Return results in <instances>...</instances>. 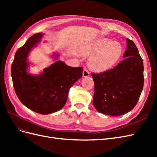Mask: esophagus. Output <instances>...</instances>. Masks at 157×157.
<instances>
[{"mask_svg":"<svg viewBox=\"0 0 157 157\" xmlns=\"http://www.w3.org/2000/svg\"><path fill=\"white\" fill-rule=\"evenodd\" d=\"M82 75L84 77H88V76L90 75V73L89 71H88V69H84L83 71H82Z\"/></svg>","mask_w":157,"mask_h":157,"instance_id":"obj_1","label":"esophagus"}]
</instances>
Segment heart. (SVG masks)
<instances>
[{"instance_id":"1","label":"heart","mask_w":157,"mask_h":157,"mask_svg":"<svg viewBox=\"0 0 157 157\" xmlns=\"http://www.w3.org/2000/svg\"><path fill=\"white\" fill-rule=\"evenodd\" d=\"M89 60L90 67L96 71H103L115 65L120 59L122 47L117 42H111L108 39L98 40L83 54L86 56L96 53Z\"/></svg>"}]
</instances>
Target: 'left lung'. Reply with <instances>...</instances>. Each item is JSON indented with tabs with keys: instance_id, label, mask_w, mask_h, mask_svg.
I'll return each instance as SVG.
<instances>
[{
	"instance_id": "obj_1",
	"label": "left lung",
	"mask_w": 157,
	"mask_h": 157,
	"mask_svg": "<svg viewBox=\"0 0 157 157\" xmlns=\"http://www.w3.org/2000/svg\"><path fill=\"white\" fill-rule=\"evenodd\" d=\"M127 49L121 63L100 73H92L93 104L99 113L120 116L136 106L144 88V63L134 42L127 39Z\"/></svg>"
}]
</instances>
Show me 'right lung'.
I'll return each instance as SVG.
<instances>
[{"label":"right lung","mask_w":157,"mask_h":157,"mask_svg":"<svg viewBox=\"0 0 157 157\" xmlns=\"http://www.w3.org/2000/svg\"><path fill=\"white\" fill-rule=\"evenodd\" d=\"M42 35L41 33L33 35L18 48L12 64L11 75L20 101L31 110L46 115L58 111L65 105L69 89L82 77L83 67H70L58 61L39 75L28 74V54L40 42Z\"/></svg>","instance_id":"obj_1"}]
</instances>
